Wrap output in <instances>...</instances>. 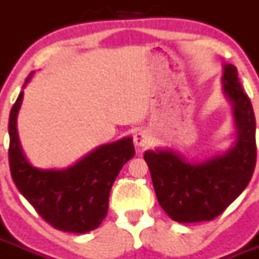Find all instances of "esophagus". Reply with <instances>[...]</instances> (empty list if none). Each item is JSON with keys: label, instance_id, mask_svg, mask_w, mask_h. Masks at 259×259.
Here are the masks:
<instances>
[{"label": "esophagus", "instance_id": "1", "mask_svg": "<svg viewBox=\"0 0 259 259\" xmlns=\"http://www.w3.org/2000/svg\"><path fill=\"white\" fill-rule=\"evenodd\" d=\"M151 141V134L146 130H142V132H138V133L134 136V143H136L138 147H145L147 146Z\"/></svg>", "mask_w": 259, "mask_h": 259}]
</instances>
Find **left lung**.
<instances>
[{
  "mask_svg": "<svg viewBox=\"0 0 259 259\" xmlns=\"http://www.w3.org/2000/svg\"><path fill=\"white\" fill-rule=\"evenodd\" d=\"M223 84L233 106L238 136L228 153L201 163L188 162L171 150H150L143 156L160 207L178 223L216 219L240 196L253 177L257 159L253 106L232 64H224Z\"/></svg>",
  "mask_w": 259,
  "mask_h": 259,
  "instance_id": "1",
  "label": "left lung"
}]
</instances>
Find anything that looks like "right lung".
Masks as SVG:
<instances>
[{"instance_id":"add662e5","label":"right lung","mask_w":259,"mask_h":259,"mask_svg":"<svg viewBox=\"0 0 259 259\" xmlns=\"http://www.w3.org/2000/svg\"><path fill=\"white\" fill-rule=\"evenodd\" d=\"M30 80V76L26 82ZM25 87V85H23ZM23 92L9 117V164L13 182L43 220L62 232L87 233L100 227L108 213L109 193L122 166L136 154L127 137L97 147L64 170H39L22 153L17 114Z\"/></svg>"}]
</instances>
